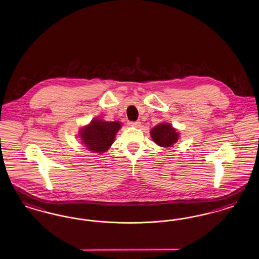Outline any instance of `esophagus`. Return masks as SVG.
Wrapping results in <instances>:
<instances>
[{
  "label": "esophagus",
  "instance_id": "esophagus-1",
  "mask_svg": "<svg viewBox=\"0 0 259 259\" xmlns=\"http://www.w3.org/2000/svg\"><path fill=\"white\" fill-rule=\"evenodd\" d=\"M129 125L132 126V127H137L138 128V127L141 126V122L140 121H130Z\"/></svg>",
  "mask_w": 259,
  "mask_h": 259
}]
</instances>
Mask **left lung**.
Here are the masks:
<instances>
[{"label": "left lung", "mask_w": 259, "mask_h": 259, "mask_svg": "<svg viewBox=\"0 0 259 259\" xmlns=\"http://www.w3.org/2000/svg\"><path fill=\"white\" fill-rule=\"evenodd\" d=\"M150 136L155 144L163 148H170L178 142L179 133L169 123H161L150 131Z\"/></svg>", "instance_id": "8db88e82"}]
</instances>
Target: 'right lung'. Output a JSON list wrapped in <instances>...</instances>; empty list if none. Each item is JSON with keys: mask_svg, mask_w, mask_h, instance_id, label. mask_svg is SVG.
<instances>
[{"mask_svg": "<svg viewBox=\"0 0 259 259\" xmlns=\"http://www.w3.org/2000/svg\"><path fill=\"white\" fill-rule=\"evenodd\" d=\"M120 127L118 121L109 122L96 119L81 129L79 134L87 149L100 153L110 148Z\"/></svg>", "mask_w": 259, "mask_h": 259, "instance_id": "right-lung-1", "label": "right lung"}]
</instances>
